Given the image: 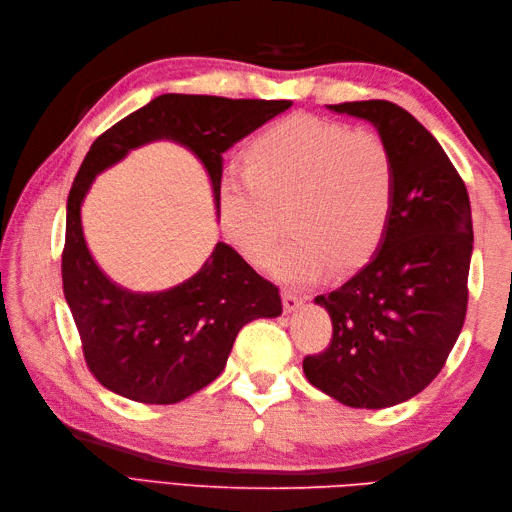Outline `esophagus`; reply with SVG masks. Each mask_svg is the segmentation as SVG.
<instances>
[{
    "label": "esophagus",
    "instance_id": "1",
    "mask_svg": "<svg viewBox=\"0 0 512 512\" xmlns=\"http://www.w3.org/2000/svg\"><path fill=\"white\" fill-rule=\"evenodd\" d=\"M281 299H284L286 312H297L303 303H306V297L299 295V292H295V290H284L281 292Z\"/></svg>",
    "mask_w": 512,
    "mask_h": 512
}]
</instances>
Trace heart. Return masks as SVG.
<instances>
[{
  "label": "heart",
  "mask_w": 512,
  "mask_h": 512,
  "mask_svg": "<svg viewBox=\"0 0 512 512\" xmlns=\"http://www.w3.org/2000/svg\"><path fill=\"white\" fill-rule=\"evenodd\" d=\"M396 160L374 132L295 114L250 140L242 173L217 191L220 224L246 259L264 264L284 228L288 242L270 270L308 284L325 270L350 273L385 239L396 200Z\"/></svg>",
  "instance_id": "obj_1"
}]
</instances>
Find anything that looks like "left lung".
Wrapping results in <instances>:
<instances>
[{"label": "left lung", "instance_id": "obj_1", "mask_svg": "<svg viewBox=\"0 0 512 512\" xmlns=\"http://www.w3.org/2000/svg\"><path fill=\"white\" fill-rule=\"evenodd\" d=\"M365 118L396 160V200L385 239L365 268L319 295L332 341L303 358L310 385L347 407L405 402L440 374L469 303L471 202L440 143L389 101L328 105Z\"/></svg>", "mask_w": 512, "mask_h": 512}]
</instances>
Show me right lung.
Segmentation results:
<instances>
[{"mask_svg":"<svg viewBox=\"0 0 512 512\" xmlns=\"http://www.w3.org/2000/svg\"><path fill=\"white\" fill-rule=\"evenodd\" d=\"M290 101L162 94L94 140L68 195L61 255L63 295L88 369L103 387L147 405H173L222 374L237 332L257 317H279L281 297L244 257L217 242L204 266L165 292H132L103 275L81 226V204L96 173L151 140H176L209 171L215 206L222 154Z\"/></svg>","mask_w":512,"mask_h":512,"instance_id":"obj_1","label":"right lung"}]
</instances>
